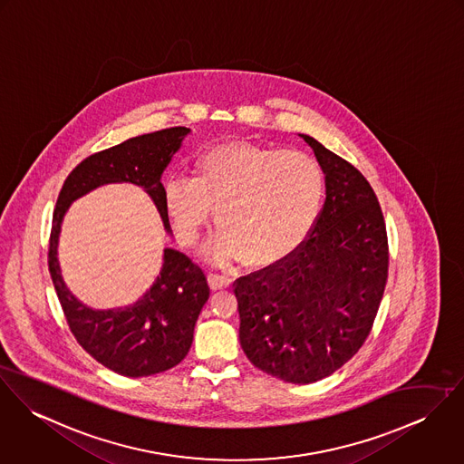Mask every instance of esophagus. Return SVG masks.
Masks as SVG:
<instances>
[{"label": "esophagus", "mask_w": 464, "mask_h": 464, "mask_svg": "<svg viewBox=\"0 0 464 464\" xmlns=\"http://www.w3.org/2000/svg\"><path fill=\"white\" fill-rule=\"evenodd\" d=\"M208 283H209V288H211V290H220V288L231 286L233 279L227 277V276H222V274L209 272V274H208Z\"/></svg>", "instance_id": "34e87169"}]
</instances>
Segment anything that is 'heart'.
Segmentation results:
<instances>
[{"mask_svg":"<svg viewBox=\"0 0 464 464\" xmlns=\"http://www.w3.org/2000/svg\"><path fill=\"white\" fill-rule=\"evenodd\" d=\"M325 199L322 165L303 151L231 144L213 148L196 163L194 178L170 176L163 203L178 240L194 247L213 208L220 227L208 249L215 263L246 259L272 266L308 238Z\"/></svg>","mask_w":464,"mask_h":464,"instance_id":"heart-1","label":"heart"}]
</instances>
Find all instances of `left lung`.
Masks as SVG:
<instances>
[{
    "mask_svg": "<svg viewBox=\"0 0 464 464\" xmlns=\"http://www.w3.org/2000/svg\"><path fill=\"white\" fill-rule=\"evenodd\" d=\"M301 137L325 174L320 217L292 256L233 286L246 356L277 379L309 384L342 368L370 334L388 279V237L366 178Z\"/></svg>",
    "mask_w": 464,
    "mask_h": 464,
    "instance_id": "left-lung-1",
    "label": "left lung"
}]
</instances>
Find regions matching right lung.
<instances>
[{
	"label": "right lung",
	"mask_w": 464,
	"mask_h": 464,
	"mask_svg": "<svg viewBox=\"0 0 464 464\" xmlns=\"http://www.w3.org/2000/svg\"><path fill=\"white\" fill-rule=\"evenodd\" d=\"M188 133V128L176 126L85 158L63 181L53 211L48 263L69 329L94 360L126 377L165 372L188 354L198 316L209 297L207 276L187 255L163 249L161 270L137 303L124 308H89L69 292L60 274L62 220L71 203L91 190L108 183H133L150 194L170 233L161 174Z\"/></svg>",
	"instance_id": "add662e5"
}]
</instances>
